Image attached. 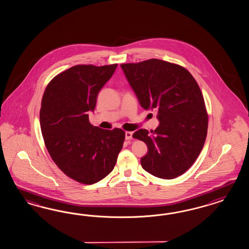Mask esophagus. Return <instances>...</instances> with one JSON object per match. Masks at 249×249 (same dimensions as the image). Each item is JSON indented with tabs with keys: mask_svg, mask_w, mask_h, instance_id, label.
I'll return each mask as SVG.
<instances>
[{
	"mask_svg": "<svg viewBox=\"0 0 249 249\" xmlns=\"http://www.w3.org/2000/svg\"><path fill=\"white\" fill-rule=\"evenodd\" d=\"M125 138H126V140H127V141L131 140V139H132V132H131V131H126V133H125Z\"/></svg>",
	"mask_w": 249,
	"mask_h": 249,
	"instance_id": "34e87169",
	"label": "esophagus"
}]
</instances>
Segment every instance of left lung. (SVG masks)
<instances>
[{
  "instance_id": "left-lung-1",
  "label": "left lung",
  "mask_w": 249,
  "mask_h": 249,
  "mask_svg": "<svg viewBox=\"0 0 249 249\" xmlns=\"http://www.w3.org/2000/svg\"><path fill=\"white\" fill-rule=\"evenodd\" d=\"M121 67L142 107L154 109L160 121L150 133L141 128L133 134L148 146L142 168L164 179L182 175L200 154L208 133L200 88L187 69L168 61L150 59Z\"/></svg>"
}]
</instances>
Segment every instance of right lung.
Returning a JSON list of instances; mask_svg holds the SVG:
<instances>
[{"label": "right lung", "instance_id": "add662e5", "mask_svg": "<svg viewBox=\"0 0 249 249\" xmlns=\"http://www.w3.org/2000/svg\"><path fill=\"white\" fill-rule=\"evenodd\" d=\"M117 66L70 68L49 82L42 96L40 129L48 152L65 175L82 184L108 175L123 147L124 130L93 127L87 114Z\"/></svg>", "mask_w": 249, "mask_h": 249}]
</instances>
